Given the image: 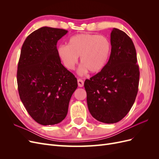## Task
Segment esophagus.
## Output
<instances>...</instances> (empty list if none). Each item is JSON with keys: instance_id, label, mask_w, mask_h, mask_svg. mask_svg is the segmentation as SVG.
<instances>
[{"instance_id": "34e87169", "label": "esophagus", "mask_w": 159, "mask_h": 159, "mask_svg": "<svg viewBox=\"0 0 159 159\" xmlns=\"http://www.w3.org/2000/svg\"><path fill=\"white\" fill-rule=\"evenodd\" d=\"M78 84L79 87H80V88L83 87L84 84V81H83L82 80H81V79H78Z\"/></svg>"}]
</instances>
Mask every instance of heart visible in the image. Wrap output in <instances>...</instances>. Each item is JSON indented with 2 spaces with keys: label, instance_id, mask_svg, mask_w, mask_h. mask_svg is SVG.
<instances>
[{
  "label": "heart",
  "instance_id": "1",
  "mask_svg": "<svg viewBox=\"0 0 159 159\" xmlns=\"http://www.w3.org/2000/svg\"><path fill=\"white\" fill-rule=\"evenodd\" d=\"M111 52V44L107 37L82 33L70 38L68 46L60 45L57 53L64 66L72 70L80 57L81 72L88 70L98 74L106 66Z\"/></svg>",
  "mask_w": 159,
  "mask_h": 159
}]
</instances>
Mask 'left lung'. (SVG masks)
<instances>
[{"label":"left lung","mask_w":159,"mask_h":159,"mask_svg":"<svg viewBox=\"0 0 159 159\" xmlns=\"http://www.w3.org/2000/svg\"><path fill=\"white\" fill-rule=\"evenodd\" d=\"M111 44L106 66L84 82L89 112L105 123H117L126 116L135 101L140 75L131 38L114 28Z\"/></svg>","instance_id":"obj_1"}]
</instances>
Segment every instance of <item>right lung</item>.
<instances>
[{
    "label": "right lung",
    "mask_w": 159,
    "mask_h": 159,
    "mask_svg": "<svg viewBox=\"0 0 159 159\" xmlns=\"http://www.w3.org/2000/svg\"><path fill=\"white\" fill-rule=\"evenodd\" d=\"M68 30L42 27L24 42L17 70L20 98L31 117L42 125L60 123L66 117L78 88L74 75L61 64L57 42Z\"/></svg>",
    "instance_id": "1"
}]
</instances>
